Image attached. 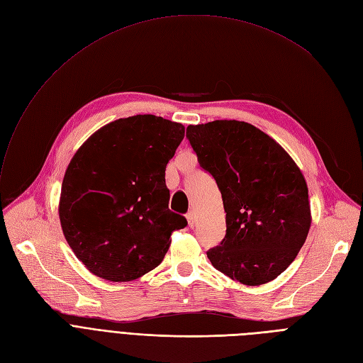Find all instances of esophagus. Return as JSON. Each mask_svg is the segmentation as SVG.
I'll use <instances>...</instances> for the list:
<instances>
[{
  "instance_id": "obj_1",
  "label": "esophagus",
  "mask_w": 363,
  "mask_h": 363,
  "mask_svg": "<svg viewBox=\"0 0 363 363\" xmlns=\"http://www.w3.org/2000/svg\"><path fill=\"white\" fill-rule=\"evenodd\" d=\"M186 218H187V223H189V228H195L196 226V214L194 211H189L186 214Z\"/></svg>"
}]
</instances>
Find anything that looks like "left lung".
<instances>
[{
    "instance_id": "8db88e82",
    "label": "left lung",
    "mask_w": 363,
    "mask_h": 363,
    "mask_svg": "<svg viewBox=\"0 0 363 363\" xmlns=\"http://www.w3.org/2000/svg\"><path fill=\"white\" fill-rule=\"evenodd\" d=\"M186 137L214 177L226 213V235L206 251L211 264L244 285L278 278L312 223L300 168L272 137L242 121L189 125Z\"/></svg>"
}]
</instances>
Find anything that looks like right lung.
<instances>
[{"label":"right lung","instance_id":"add662e5","mask_svg":"<svg viewBox=\"0 0 363 363\" xmlns=\"http://www.w3.org/2000/svg\"><path fill=\"white\" fill-rule=\"evenodd\" d=\"M183 137L179 123L128 116L96 131L67 165L59 205L63 235L99 278H140L164 260L171 233L187 226L169 211L165 184Z\"/></svg>","mask_w":363,"mask_h":363}]
</instances>
